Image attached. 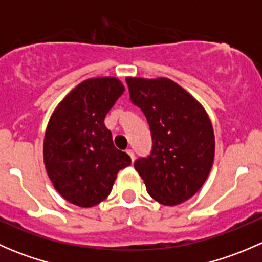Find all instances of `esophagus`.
Wrapping results in <instances>:
<instances>
[{"label": "esophagus", "mask_w": 262, "mask_h": 262, "mask_svg": "<svg viewBox=\"0 0 262 262\" xmlns=\"http://www.w3.org/2000/svg\"><path fill=\"white\" fill-rule=\"evenodd\" d=\"M126 153H128L129 157H130V160H132V162H133L134 158H136V156H134V152H133V150H132V149H128V150H126Z\"/></svg>", "instance_id": "1"}]
</instances>
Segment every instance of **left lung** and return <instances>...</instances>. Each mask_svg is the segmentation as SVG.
I'll return each instance as SVG.
<instances>
[{"instance_id": "1", "label": "left lung", "mask_w": 262, "mask_h": 262, "mask_svg": "<svg viewBox=\"0 0 262 262\" xmlns=\"http://www.w3.org/2000/svg\"><path fill=\"white\" fill-rule=\"evenodd\" d=\"M130 101L149 125L152 149L134 168L150 196L163 205L190 199L203 186L213 166V126L202 105L168 78L128 77Z\"/></svg>"}]
</instances>
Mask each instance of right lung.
<instances>
[{
    "label": "right lung",
    "mask_w": 262,
    "mask_h": 262,
    "mask_svg": "<svg viewBox=\"0 0 262 262\" xmlns=\"http://www.w3.org/2000/svg\"><path fill=\"white\" fill-rule=\"evenodd\" d=\"M124 86L115 77L89 78L60 101L44 137V163L67 202L90 208L106 199L130 157L116 149L104 120Z\"/></svg>",
    "instance_id": "1"
}]
</instances>
